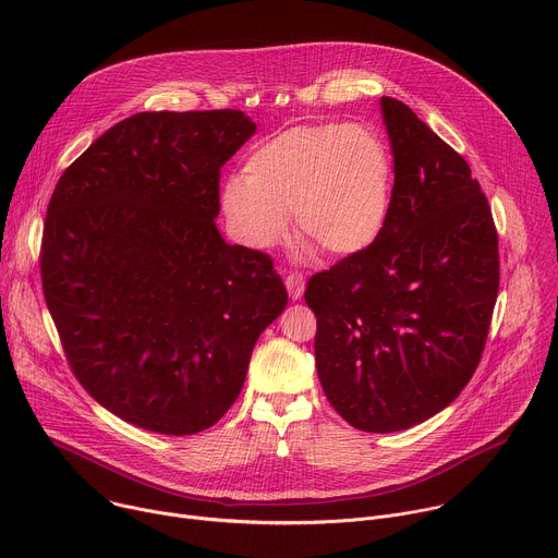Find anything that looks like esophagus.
I'll use <instances>...</instances> for the list:
<instances>
[{
    "label": "esophagus",
    "instance_id": "34e87169",
    "mask_svg": "<svg viewBox=\"0 0 558 558\" xmlns=\"http://www.w3.org/2000/svg\"><path fill=\"white\" fill-rule=\"evenodd\" d=\"M284 284H287V291H289V298L291 300H298L302 298V291H304V278L300 271H291L287 278H284Z\"/></svg>",
    "mask_w": 558,
    "mask_h": 558
}]
</instances>
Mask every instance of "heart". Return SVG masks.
<instances>
[{"mask_svg": "<svg viewBox=\"0 0 558 558\" xmlns=\"http://www.w3.org/2000/svg\"><path fill=\"white\" fill-rule=\"evenodd\" d=\"M390 156L353 123L289 128L247 156L243 179L222 187V211L247 247L280 243L289 216L300 241L329 258L368 250L390 205Z\"/></svg>", "mask_w": 558, "mask_h": 558, "instance_id": "1", "label": "heart"}]
</instances>
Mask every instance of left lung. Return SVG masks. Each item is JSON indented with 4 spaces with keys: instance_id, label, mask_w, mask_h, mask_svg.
<instances>
[{
    "instance_id": "1",
    "label": "left lung",
    "mask_w": 558,
    "mask_h": 558,
    "mask_svg": "<svg viewBox=\"0 0 558 558\" xmlns=\"http://www.w3.org/2000/svg\"><path fill=\"white\" fill-rule=\"evenodd\" d=\"M395 183L375 243L313 274L315 366L331 407L366 433L426 422L465 388L499 293V235L465 158L384 97Z\"/></svg>"
}]
</instances>
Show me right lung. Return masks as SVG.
Returning <instances> with one entry per match:
<instances>
[{
  "label": "right lung",
  "mask_w": 558,
  "mask_h": 558,
  "mask_svg": "<svg viewBox=\"0 0 558 558\" xmlns=\"http://www.w3.org/2000/svg\"><path fill=\"white\" fill-rule=\"evenodd\" d=\"M241 110L138 112L65 168L39 269L70 371L138 428L194 435L235 402L258 336L287 304L265 252L227 245L220 168Z\"/></svg>",
  "instance_id": "1"
}]
</instances>
